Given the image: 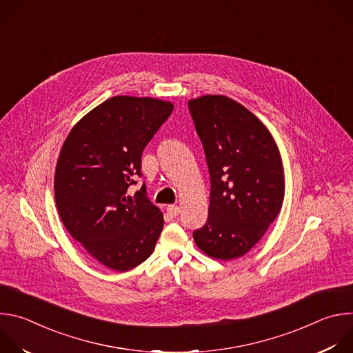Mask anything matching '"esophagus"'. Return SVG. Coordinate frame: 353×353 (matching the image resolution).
<instances>
[{"label": "esophagus", "instance_id": "34e87169", "mask_svg": "<svg viewBox=\"0 0 353 353\" xmlns=\"http://www.w3.org/2000/svg\"><path fill=\"white\" fill-rule=\"evenodd\" d=\"M166 211H168V214H169L172 218H176V216H179V214H180V208H179L177 205H168Z\"/></svg>", "mask_w": 353, "mask_h": 353}]
</instances>
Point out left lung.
Returning <instances> with one entry per match:
<instances>
[{"label": "left lung", "instance_id": "8db88e82", "mask_svg": "<svg viewBox=\"0 0 353 353\" xmlns=\"http://www.w3.org/2000/svg\"><path fill=\"white\" fill-rule=\"evenodd\" d=\"M188 109L211 176L208 221L194 241L215 260H234L263 239L282 208L279 149L261 120L228 96H199Z\"/></svg>", "mask_w": 353, "mask_h": 353}]
</instances>
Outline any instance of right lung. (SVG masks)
<instances>
[{"instance_id":"obj_1","label":"right lung","mask_w":353,"mask_h":353,"mask_svg":"<svg viewBox=\"0 0 353 353\" xmlns=\"http://www.w3.org/2000/svg\"><path fill=\"white\" fill-rule=\"evenodd\" d=\"M157 97L114 96L85 114L60 150L54 196L68 233L105 267L124 272L154 253L163 214L128 187L146 143L173 112Z\"/></svg>"}]
</instances>
